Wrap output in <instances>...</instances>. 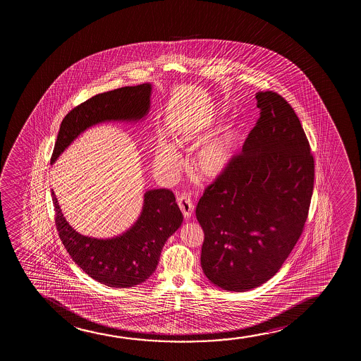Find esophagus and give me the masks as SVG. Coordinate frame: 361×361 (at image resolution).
<instances>
[{
	"label": "esophagus",
	"mask_w": 361,
	"mask_h": 361,
	"mask_svg": "<svg viewBox=\"0 0 361 361\" xmlns=\"http://www.w3.org/2000/svg\"><path fill=\"white\" fill-rule=\"evenodd\" d=\"M178 204L186 219L191 217V214H192L193 212V203L190 195H181V196H178Z\"/></svg>",
	"instance_id": "esophagus-1"
}]
</instances>
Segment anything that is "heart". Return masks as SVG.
Wrapping results in <instances>:
<instances>
[{
  "label": "heart",
  "instance_id": "heart-1",
  "mask_svg": "<svg viewBox=\"0 0 361 361\" xmlns=\"http://www.w3.org/2000/svg\"><path fill=\"white\" fill-rule=\"evenodd\" d=\"M207 134H190L183 142L193 140L198 144L206 138ZM243 142V132L238 127H228L212 138L203 142L193 155L192 166L195 171L204 178L221 176L235 158L238 149ZM180 154L171 144L161 142L157 147L154 164L160 173H171L180 165Z\"/></svg>",
  "mask_w": 361,
  "mask_h": 361
}]
</instances>
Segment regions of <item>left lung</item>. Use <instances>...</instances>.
<instances>
[{"mask_svg": "<svg viewBox=\"0 0 361 361\" xmlns=\"http://www.w3.org/2000/svg\"><path fill=\"white\" fill-rule=\"evenodd\" d=\"M260 116L224 173L196 207L204 232L201 267L227 291H247L276 274L305 229L314 159L291 104L257 94Z\"/></svg>", "mask_w": 361, "mask_h": 361, "instance_id": "left-lung-1", "label": "left lung"}]
</instances>
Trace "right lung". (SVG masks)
Listing matches in <instances>:
<instances>
[{
    "mask_svg": "<svg viewBox=\"0 0 361 361\" xmlns=\"http://www.w3.org/2000/svg\"><path fill=\"white\" fill-rule=\"evenodd\" d=\"M149 84L126 86L99 94L69 114L60 126L50 163L81 132L104 121H135L144 117L150 104ZM55 226L66 250L90 277L109 287H132L145 281L158 267L164 244L183 223L175 195L168 188L144 195L143 211L129 231L112 239L85 237L66 222L54 192Z\"/></svg>",
    "mask_w": 361,
    "mask_h": 361,
    "instance_id": "obj_1",
    "label": "right lung"
}]
</instances>
